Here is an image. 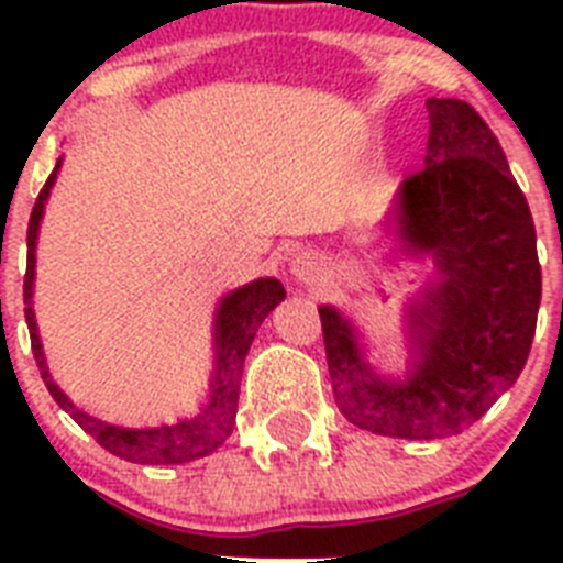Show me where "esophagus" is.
<instances>
[{
  "mask_svg": "<svg viewBox=\"0 0 563 563\" xmlns=\"http://www.w3.org/2000/svg\"><path fill=\"white\" fill-rule=\"evenodd\" d=\"M290 273L301 287H310V290H318V287L327 282V265L324 258L312 251H301L292 256Z\"/></svg>",
  "mask_w": 563,
  "mask_h": 563,
  "instance_id": "obj_1",
  "label": "esophagus"
}]
</instances>
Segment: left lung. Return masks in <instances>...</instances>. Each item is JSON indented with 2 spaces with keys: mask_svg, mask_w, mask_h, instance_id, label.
Wrapping results in <instances>:
<instances>
[{
  "mask_svg": "<svg viewBox=\"0 0 563 563\" xmlns=\"http://www.w3.org/2000/svg\"><path fill=\"white\" fill-rule=\"evenodd\" d=\"M422 172L402 180L395 233L434 276L406 310L409 366L383 375L350 318L318 307L341 415L397 440L474 426L525 369L541 305L536 228L496 134L471 103L429 98Z\"/></svg>",
  "mask_w": 563,
  "mask_h": 563,
  "instance_id": "1",
  "label": "left lung"
}]
</instances>
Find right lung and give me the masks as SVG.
<instances>
[{
  "label": "right lung",
  "instance_id": "right-lung-1",
  "mask_svg": "<svg viewBox=\"0 0 563 563\" xmlns=\"http://www.w3.org/2000/svg\"><path fill=\"white\" fill-rule=\"evenodd\" d=\"M64 157H58L56 168L44 183L38 194L33 213H30L27 225V273H24V318H27L30 343H33V355H36L38 372L44 377V386L49 389L53 400L67 411L73 420L96 437L101 449L109 454L121 456L126 462L137 465H183L194 462L200 456L213 454L222 442L231 437L233 422H236V402H239V383H242V369H245V357L251 350L256 330L262 327L273 307L285 301V287L278 278H253L251 285H242L236 290L225 292L220 305L213 310V369L208 380V395L200 402V409L191 417H180L177 422L168 426H154V429H123L112 426L98 417L87 415L69 400L62 391L53 375L47 369V357H44L42 338H38L36 312H33V282H36V245H38V228H42L44 206L49 200V191L56 186L58 172H62Z\"/></svg>",
  "mask_w": 563,
  "mask_h": 563
}]
</instances>
